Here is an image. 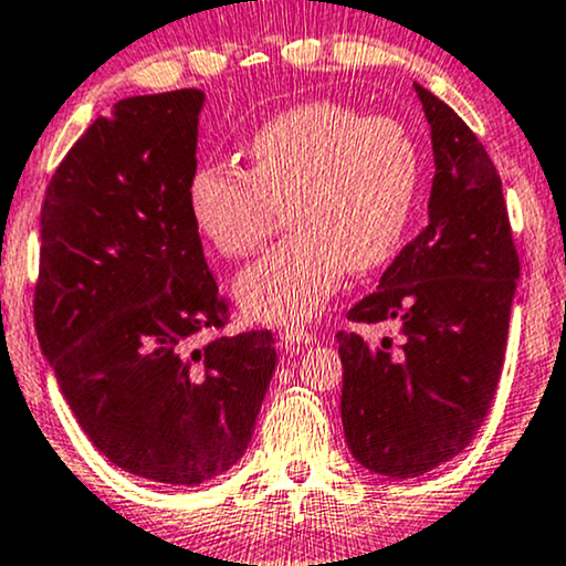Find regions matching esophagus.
<instances>
[{
	"instance_id": "esophagus-1",
	"label": "esophagus",
	"mask_w": 566,
	"mask_h": 566,
	"mask_svg": "<svg viewBox=\"0 0 566 566\" xmlns=\"http://www.w3.org/2000/svg\"><path fill=\"white\" fill-rule=\"evenodd\" d=\"M281 339L285 342L289 347H300V345H310V342H315V336L307 332V328H283L281 332Z\"/></svg>"
}]
</instances>
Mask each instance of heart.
<instances>
[{
	"mask_svg": "<svg viewBox=\"0 0 566 566\" xmlns=\"http://www.w3.org/2000/svg\"><path fill=\"white\" fill-rule=\"evenodd\" d=\"M249 174L198 165L187 211L221 256L243 259L275 224L291 234L234 283L243 313L302 323L321 313L347 266L371 270L398 249L417 192V149L392 117H360L339 101H304L245 144Z\"/></svg>",
	"mask_w": 566,
	"mask_h": 566,
	"instance_id": "obj_1",
	"label": "heart"
}]
</instances>
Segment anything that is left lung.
I'll return each instance as SVG.
<instances>
[{
  "label": "left lung",
  "instance_id": "1",
  "mask_svg": "<svg viewBox=\"0 0 566 566\" xmlns=\"http://www.w3.org/2000/svg\"><path fill=\"white\" fill-rule=\"evenodd\" d=\"M433 142L428 227L392 259L379 289L347 313L396 323L401 345L339 332L342 424L360 465L415 479L479 433L505 360L518 253L503 181L452 106L415 82Z\"/></svg>",
  "mask_w": 566,
  "mask_h": 566
}]
</instances>
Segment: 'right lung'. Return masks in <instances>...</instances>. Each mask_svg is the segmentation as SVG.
<instances>
[{
    "label": "right lung",
    "instance_id": "1",
    "mask_svg": "<svg viewBox=\"0 0 566 566\" xmlns=\"http://www.w3.org/2000/svg\"><path fill=\"white\" fill-rule=\"evenodd\" d=\"M206 93L133 95L69 149L40 216L34 326L80 428L117 468L195 486L251 443L272 332L227 323L187 179Z\"/></svg>",
    "mask_w": 566,
    "mask_h": 566
}]
</instances>
